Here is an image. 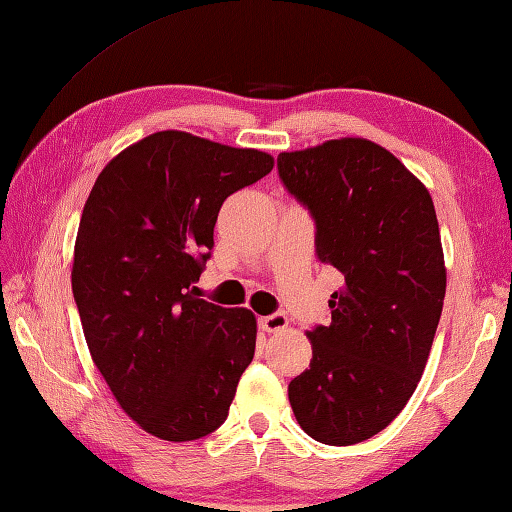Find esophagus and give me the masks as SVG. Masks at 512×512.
<instances>
[{"label":"esophagus","mask_w":512,"mask_h":512,"mask_svg":"<svg viewBox=\"0 0 512 512\" xmlns=\"http://www.w3.org/2000/svg\"><path fill=\"white\" fill-rule=\"evenodd\" d=\"M258 325H260V329L267 331V333H278V331H283V329L289 327V320H287L285 314H271V316L260 318Z\"/></svg>","instance_id":"esophagus-1"}]
</instances>
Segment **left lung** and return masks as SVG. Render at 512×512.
<instances>
[{"instance_id":"left-lung-1","label":"left lung","mask_w":512,"mask_h":512,"mask_svg":"<svg viewBox=\"0 0 512 512\" xmlns=\"http://www.w3.org/2000/svg\"><path fill=\"white\" fill-rule=\"evenodd\" d=\"M278 174L316 221L318 260L342 274L314 358L289 382L300 429L349 446L395 420L420 382L446 294L433 198L382 145L360 137L280 152Z\"/></svg>"}]
</instances>
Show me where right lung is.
I'll use <instances>...</instances> for the list:
<instances>
[{
	"label": "right lung",
	"mask_w": 512,
	"mask_h": 512,
	"mask_svg": "<svg viewBox=\"0 0 512 512\" xmlns=\"http://www.w3.org/2000/svg\"><path fill=\"white\" fill-rule=\"evenodd\" d=\"M271 168L267 152L163 130L92 185L72 294L92 362L145 433L190 442L225 422L254 358L256 316L203 300L194 283L225 198Z\"/></svg>",
	"instance_id": "right-lung-1"
}]
</instances>
